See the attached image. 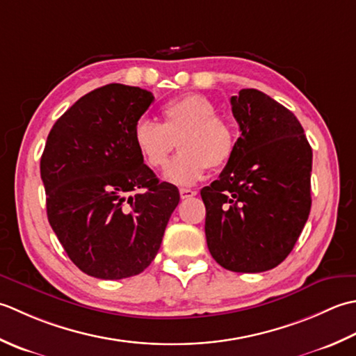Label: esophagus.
Returning a JSON list of instances; mask_svg holds the SVG:
<instances>
[{
    "label": "esophagus",
    "mask_w": 356,
    "mask_h": 356,
    "mask_svg": "<svg viewBox=\"0 0 356 356\" xmlns=\"http://www.w3.org/2000/svg\"><path fill=\"white\" fill-rule=\"evenodd\" d=\"M197 191H192V188H179V195L183 200L187 198H192V197H197Z\"/></svg>",
    "instance_id": "obj_1"
}]
</instances>
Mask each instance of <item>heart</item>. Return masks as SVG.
Listing matches in <instances>:
<instances>
[{"mask_svg":"<svg viewBox=\"0 0 356 356\" xmlns=\"http://www.w3.org/2000/svg\"><path fill=\"white\" fill-rule=\"evenodd\" d=\"M134 146L152 169L164 168L178 146L181 154L169 163L164 178L173 184L197 183L210 168L226 165L235 154L232 122L216 113V106L200 93H188L161 107V124L147 118L135 122Z\"/></svg>","mask_w":356,"mask_h":356,"instance_id":"1","label":"heart"}]
</instances>
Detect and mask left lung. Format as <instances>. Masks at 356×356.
<instances>
[{"instance_id":"1","label":"left lung","mask_w":356,"mask_h":356,"mask_svg":"<svg viewBox=\"0 0 356 356\" xmlns=\"http://www.w3.org/2000/svg\"><path fill=\"white\" fill-rule=\"evenodd\" d=\"M241 136L218 179L201 191L210 255L239 273L270 270L306 224L312 147L295 115L257 89L230 98Z\"/></svg>"}]
</instances>
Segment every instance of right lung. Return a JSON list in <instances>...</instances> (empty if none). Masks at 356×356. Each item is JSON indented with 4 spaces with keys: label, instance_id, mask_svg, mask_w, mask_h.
Wrapping results in <instances>:
<instances>
[{
    "label": "right lung",
    "instance_id": "obj_1",
    "mask_svg": "<svg viewBox=\"0 0 356 356\" xmlns=\"http://www.w3.org/2000/svg\"><path fill=\"white\" fill-rule=\"evenodd\" d=\"M152 92L107 84L56 120L41 156L47 218L79 270L99 280L141 273L179 202L138 154L132 130Z\"/></svg>",
    "mask_w": 356,
    "mask_h": 356
}]
</instances>
